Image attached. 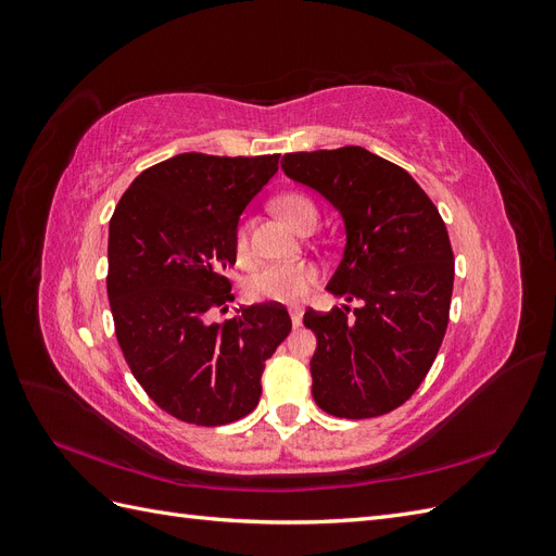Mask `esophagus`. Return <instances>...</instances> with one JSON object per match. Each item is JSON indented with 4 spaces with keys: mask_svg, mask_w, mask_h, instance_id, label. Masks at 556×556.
<instances>
[{
    "mask_svg": "<svg viewBox=\"0 0 556 556\" xmlns=\"http://www.w3.org/2000/svg\"><path fill=\"white\" fill-rule=\"evenodd\" d=\"M301 315H304V311H301L299 306H292V308H290V317H292V325H294V327L301 325Z\"/></svg>",
    "mask_w": 556,
    "mask_h": 556,
    "instance_id": "34e87169",
    "label": "esophagus"
}]
</instances>
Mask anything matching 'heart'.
Wrapping results in <instances>:
<instances>
[{
  "instance_id": "heart-1",
  "label": "heart",
  "mask_w": 556,
  "mask_h": 556,
  "mask_svg": "<svg viewBox=\"0 0 556 556\" xmlns=\"http://www.w3.org/2000/svg\"><path fill=\"white\" fill-rule=\"evenodd\" d=\"M276 211L288 220L294 229H299L306 220H315V204L299 192L282 194L276 199ZM245 231L237 233V252L245 257ZM317 266L311 262H292V264H268L248 280V292L252 299L282 301V304H294L304 299L308 290L317 282Z\"/></svg>"
}]
</instances>
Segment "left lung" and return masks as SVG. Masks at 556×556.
I'll list each match as a JSON object with an SVG mask.
<instances>
[{"instance_id":"left-lung-1","label":"left lung","mask_w":556,"mask_h":556,"mask_svg":"<svg viewBox=\"0 0 556 556\" xmlns=\"http://www.w3.org/2000/svg\"><path fill=\"white\" fill-rule=\"evenodd\" d=\"M294 182L341 215L345 245L327 292L359 300L308 308L315 333L313 399L333 417H378L406 403L429 374L447 329L454 257L443 217L401 166L362 146L288 153Z\"/></svg>"}]
</instances>
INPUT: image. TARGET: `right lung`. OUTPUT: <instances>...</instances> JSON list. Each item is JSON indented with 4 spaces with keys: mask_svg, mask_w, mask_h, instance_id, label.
<instances>
[{
    "mask_svg": "<svg viewBox=\"0 0 556 556\" xmlns=\"http://www.w3.org/2000/svg\"><path fill=\"white\" fill-rule=\"evenodd\" d=\"M278 172V155L180 153L150 166L109 225L106 292L134 378L162 410L197 427L237 422L257 408L264 362L288 339L280 304L227 311L239 217Z\"/></svg>",
    "mask_w": 556,
    "mask_h": 556,
    "instance_id": "obj_1",
    "label": "right lung"
}]
</instances>
